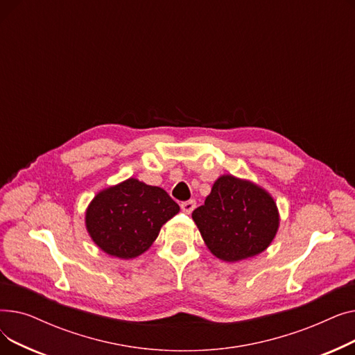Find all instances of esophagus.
Instances as JSON below:
<instances>
[{"label": "esophagus", "instance_id": "esophagus-1", "mask_svg": "<svg viewBox=\"0 0 355 355\" xmlns=\"http://www.w3.org/2000/svg\"><path fill=\"white\" fill-rule=\"evenodd\" d=\"M194 209H196V201L194 200H189V201H182L181 202V210L184 213H189L190 214Z\"/></svg>", "mask_w": 355, "mask_h": 355}]
</instances>
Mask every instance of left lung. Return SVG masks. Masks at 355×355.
<instances>
[{
  "label": "left lung",
  "mask_w": 355,
  "mask_h": 355,
  "mask_svg": "<svg viewBox=\"0 0 355 355\" xmlns=\"http://www.w3.org/2000/svg\"><path fill=\"white\" fill-rule=\"evenodd\" d=\"M193 220L213 256L240 262L265 252L276 237L281 216L263 187L232 174L220 175Z\"/></svg>",
  "instance_id": "8db88e82"
}]
</instances>
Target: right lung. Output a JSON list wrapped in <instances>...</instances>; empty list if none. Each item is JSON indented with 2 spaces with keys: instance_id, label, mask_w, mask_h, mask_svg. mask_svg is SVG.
I'll return each mask as SVG.
<instances>
[{
  "instance_id": "obj_1",
  "label": "right lung",
  "mask_w": 355,
  "mask_h": 355,
  "mask_svg": "<svg viewBox=\"0 0 355 355\" xmlns=\"http://www.w3.org/2000/svg\"><path fill=\"white\" fill-rule=\"evenodd\" d=\"M178 211L180 206L165 190L130 177L92 198L85 226L102 252L128 260L151 248L161 227Z\"/></svg>"
}]
</instances>
